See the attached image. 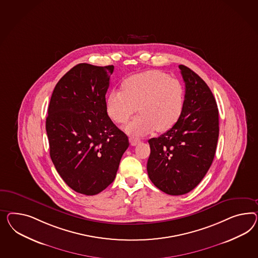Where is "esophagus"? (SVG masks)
Instances as JSON below:
<instances>
[{
  "mask_svg": "<svg viewBox=\"0 0 258 258\" xmlns=\"http://www.w3.org/2000/svg\"><path fill=\"white\" fill-rule=\"evenodd\" d=\"M140 142H141V140L138 139V138H135V137L130 138V143H131L132 146H136V145L139 144Z\"/></svg>",
  "mask_w": 258,
  "mask_h": 258,
  "instance_id": "1",
  "label": "esophagus"
}]
</instances>
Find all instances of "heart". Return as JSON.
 <instances>
[{"label": "heart", "mask_w": 258, "mask_h": 258, "mask_svg": "<svg viewBox=\"0 0 258 258\" xmlns=\"http://www.w3.org/2000/svg\"><path fill=\"white\" fill-rule=\"evenodd\" d=\"M122 90H111L106 98V111L117 124H125L137 111L139 116L124 127L131 135H145L172 128L181 117L185 90L183 84L166 73L149 70L127 77Z\"/></svg>", "instance_id": "b5f03b06"}]
</instances>
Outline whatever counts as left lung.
Listing matches in <instances>:
<instances>
[{
	"label": "left lung",
	"instance_id": "obj_1",
	"mask_svg": "<svg viewBox=\"0 0 258 258\" xmlns=\"http://www.w3.org/2000/svg\"><path fill=\"white\" fill-rule=\"evenodd\" d=\"M185 103L177 123L158 138L148 140L147 174L154 185L170 195L188 194L208 173L216 152L219 111L200 77L180 64Z\"/></svg>",
	"mask_w": 258,
	"mask_h": 258
}]
</instances>
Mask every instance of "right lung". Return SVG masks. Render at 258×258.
Returning a JSON list of instances; mask_svg holds the SVG:
<instances>
[{
    "mask_svg": "<svg viewBox=\"0 0 258 258\" xmlns=\"http://www.w3.org/2000/svg\"><path fill=\"white\" fill-rule=\"evenodd\" d=\"M113 69L77 64L57 83L49 101L50 159L67 185L82 195H98L114 180L130 146L106 111Z\"/></svg>",
    "mask_w": 258,
    "mask_h": 258,
    "instance_id": "1",
    "label": "right lung"
}]
</instances>
